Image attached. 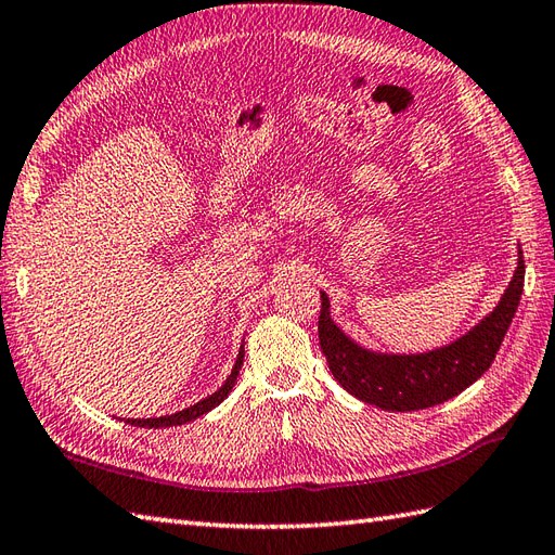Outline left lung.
<instances>
[{
    "instance_id": "1",
    "label": "left lung",
    "mask_w": 555,
    "mask_h": 555,
    "mask_svg": "<svg viewBox=\"0 0 555 555\" xmlns=\"http://www.w3.org/2000/svg\"><path fill=\"white\" fill-rule=\"evenodd\" d=\"M522 283L525 260L518 248V267L492 312L461 338L421 354L373 352L354 343L331 319V300L321 291V352L326 357L333 378L366 404L383 411H416L442 404L466 390L492 366L515 309L520 305Z\"/></svg>"
}]
</instances>
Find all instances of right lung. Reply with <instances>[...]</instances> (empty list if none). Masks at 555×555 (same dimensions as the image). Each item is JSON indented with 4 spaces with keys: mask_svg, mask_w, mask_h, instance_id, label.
<instances>
[{
    "mask_svg": "<svg viewBox=\"0 0 555 555\" xmlns=\"http://www.w3.org/2000/svg\"><path fill=\"white\" fill-rule=\"evenodd\" d=\"M243 354H246V350H243V345H241L238 357H236V364H234V369H231L229 378L224 380L222 388H219V390L212 392V395H208L205 399H201V402L191 404V406H186V409H182V411H177V414H170V416H158V418H122V421L130 423V425H139V428H170V425H184V423H189V421H196V418L203 416V414H208V411H212L217 404H222L224 399H227V395L231 392V388H234V383H236V378H238V371H241V366H243Z\"/></svg>",
    "mask_w": 555,
    "mask_h": 555,
    "instance_id": "add662e5",
    "label": "right lung"
}]
</instances>
